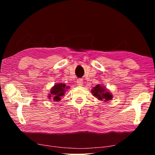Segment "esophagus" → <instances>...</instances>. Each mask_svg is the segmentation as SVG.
<instances>
[{"mask_svg":"<svg viewBox=\"0 0 155 155\" xmlns=\"http://www.w3.org/2000/svg\"><path fill=\"white\" fill-rule=\"evenodd\" d=\"M77 83L78 85L82 86L83 84V80L82 79V78H78V79L77 81Z\"/></svg>","mask_w":155,"mask_h":155,"instance_id":"esophagus-1","label":"esophagus"}]
</instances>
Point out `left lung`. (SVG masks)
<instances>
[{
	"mask_svg": "<svg viewBox=\"0 0 155 155\" xmlns=\"http://www.w3.org/2000/svg\"><path fill=\"white\" fill-rule=\"evenodd\" d=\"M91 93L100 101H108L113 98L112 94L107 91L104 87L100 85H97L96 87H94L93 90H91Z\"/></svg>",
	"mask_w": 155,
	"mask_h": 155,
	"instance_id": "left-lung-1",
	"label": "left lung"
}]
</instances>
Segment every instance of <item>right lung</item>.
<instances>
[{"label":"right lung","instance_id":"1","mask_svg":"<svg viewBox=\"0 0 155 155\" xmlns=\"http://www.w3.org/2000/svg\"><path fill=\"white\" fill-rule=\"evenodd\" d=\"M68 87H65L64 83H57L52 87L51 91V94H49L48 98H52L54 101H59L61 100V97L64 95L65 90Z\"/></svg>","mask_w":155,"mask_h":155}]
</instances>
